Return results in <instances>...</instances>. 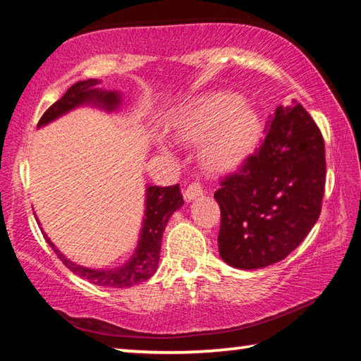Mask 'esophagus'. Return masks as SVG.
<instances>
[{"label": "esophagus", "mask_w": 361, "mask_h": 361, "mask_svg": "<svg viewBox=\"0 0 361 361\" xmlns=\"http://www.w3.org/2000/svg\"><path fill=\"white\" fill-rule=\"evenodd\" d=\"M199 195H202V186H200L199 183H191L185 191V200L186 202H192V200L195 197H199Z\"/></svg>", "instance_id": "1"}]
</instances>
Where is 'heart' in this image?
<instances>
[{
	"mask_svg": "<svg viewBox=\"0 0 361 361\" xmlns=\"http://www.w3.org/2000/svg\"><path fill=\"white\" fill-rule=\"evenodd\" d=\"M173 132L181 142L202 146V159L215 170H229L245 161L258 142L261 121L252 106L234 92L200 95L181 108L173 119ZM164 149H169L162 143Z\"/></svg>",
	"mask_w": 361,
	"mask_h": 361,
	"instance_id": "heart-1",
	"label": "heart"
}]
</instances>
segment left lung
<instances>
[{"instance_id": "obj_1", "label": "left lung", "mask_w": 361, "mask_h": 361, "mask_svg": "<svg viewBox=\"0 0 361 361\" xmlns=\"http://www.w3.org/2000/svg\"><path fill=\"white\" fill-rule=\"evenodd\" d=\"M264 132L256 154L215 192L219 256L243 271L286 258L319 219L325 191V145L299 103L279 106Z\"/></svg>"}]
</instances>
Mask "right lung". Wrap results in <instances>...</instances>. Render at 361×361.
<instances>
[{
    "instance_id": "obj_1",
    "label": "right lung",
    "mask_w": 361,
    "mask_h": 361,
    "mask_svg": "<svg viewBox=\"0 0 361 361\" xmlns=\"http://www.w3.org/2000/svg\"><path fill=\"white\" fill-rule=\"evenodd\" d=\"M100 79H87V81H78L66 90L62 99L57 100L54 105L42 114L39 119L38 129L51 122L57 121L62 116L75 111L78 108L90 106L106 114L119 113L122 108V92L119 90H106L100 87ZM183 202L180 186L159 188L146 185L145 189V212L140 228L137 247L129 259L116 267H87L60 252L49 239L44 231V237L63 264L75 272L81 279L89 280L90 283L99 286H109V288H127L137 283L148 280L156 272L159 266V253H161L162 235L166 231L167 221L173 213L181 209ZM39 224V219L36 218Z\"/></svg>"
}]
</instances>
